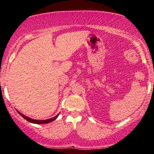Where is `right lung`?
<instances>
[{
  "label": "right lung",
  "mask_w": 154,
  "mask_h": 154,
  "mask_svg": "<svg viewBox=\"0 0 154 154\" xmlns=\"http://www.w3.org/2000/svg\"><path fill=\"white\" fill-rule=\"evenodd\" d=\"M17 112H18V111H17ZM18 113L20 114V115L22 116L23 119H25L26 121H29V122H31V123H37V124H43V123H48L49 122H51V121L55 120L58 116V115H56L55 117L51 118V119H46V120H35V119H31L29 117H27V116L23 115V114H21L19 112H18Z\"/></svg>",
  "instance_id": "add662e5"
}]
</instances>
